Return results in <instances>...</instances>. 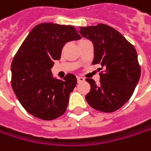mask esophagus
Returning <instances> with one entry per match:
<instances>
[{
	"instance_id": "obj_1",
	"label": "esophagus",
	"mask_w": 151,
	"mask_h": 151,
	"mask_svg": "<svg viewBox=\"0 0 151 151\" xmlns=\"http://www.w3.org/2000/svg\"><path fill=\"white\" fill-rule=\"evenodd\" d=\"M84 78L83 77H81V76H77V81L78 82H81V81H84Z\"/></svg>"
}]
</instances>
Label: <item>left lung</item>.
<instances>
[{
  "mask_svg": "<svg viewBox=\"0 0 151 151\" xmlns=\"http://www.w3.org/2000/svg\"><path fill=\"white\" fill-rule=\"evenodd\" d=\"M79 32L93 44V64L101 65L99 71L104 70L99 73V84L86 79L91 89L85 99L93 109L114 112L129 100L140 78L137 52L122 35L109 25L80 27Z\"/></svg>",
  "mask_w": 151,
  "mask_h": 151,
  "instance_id": "obj_1",
  "label": "left lung"
}]
</instances>
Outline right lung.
<instances>
[{"instance_id": "1", "label": "right lung", "mask_w": 151, "mask_h": 151, "mask_svg": "<svg viewBox=\"0 0 151 151\" xmlns=\"http://www.w3.org/2000/svg\"><path fill=\"white\" fill-rule=\"evenodd\" d=\"M79 39L74 26L42 23L32 29L20 46L12 62V87L30 115L51 121L65 112L77 80L73 74L55 79L51 69L60 59L64 44Z\"/></svg>"}]
</instances>
